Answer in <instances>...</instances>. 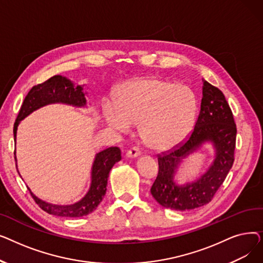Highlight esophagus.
Returning a JSON list of instances; mask_svg holds the SVG:
<instances>
[{"instance_id":"1","label":"esophagus","mask_w":263,"mask_h":263,"mask_svg":"<svg viewBox=\"0 0 263 263\" xmlns=\"http://www.w3.org/2000/svg\"><path fill=\"white\" fill-rule=\"evenodd\" d=\"M140 156H141V151L137 148H132V149L128 150L127 154H126V157L130 158V159H135V158L140 157Z\"/></svg>"}]
</instances>
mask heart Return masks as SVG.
<instances>
[{"label": "heart", "mask_w": 263, "mask_h": 263, "mask_svg": "<svg viewBox=\"0 0 263 263\" xmlns=\"http://www.w3.org/2000/svg\"><path fill=\"white\" fill-rule=\"evenodd\" d=\"M103 116L113 129L128 133L139 123L142 141L156 151L170 150L193 130L197 98L191 88L158 77H145L122 84L117 101H103Z\"/></svg>", "instance_id": "b5f03b06"}]
</instances>
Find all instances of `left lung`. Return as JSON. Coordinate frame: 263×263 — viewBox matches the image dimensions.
Returning a JSON list of instances; mask_svg holds the SVG:
<instances>
[{"instance_id":"obj_1","label":"left lung","mask_w":263,"mask_h":263,"mask_svg":"<svg viewBox=\"0 0 263 263\" xmlns=\"http://www.w3.org/2000/svg\"><path fill=\"white\" fill-rule=\"evenodd\" d=\"M202 99L195 128L187 141L170 154L159 156V174L150 189L164 208L189 211L209 203L223 184L234 161L237 127L224 93L202 79ZM213 145L214 161L194 182L178 185L174 177L181 163L204 144Z\"/></svg>"}]
</instances>
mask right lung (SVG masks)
Wrapping results in <instances>:
<instances>
[{
  "label": "right lung",
  "instance_id": "right-lung-1",
  "mask_svg": "<svg viewBox=\"0 0 263 263\" xmlns=\"http://www.w3.org/2000/svg\"><path fill=\"white\" fill-rule=\"evenodd\" d=\"M85 85H76L74 83L62 76H54L44 82L43 84L34 86L26 95L19 115L13 126L15 141L19 123L25 117L35 112L36 109L49 104L62 103L77 107H86L87 92L84 91ZM121 160V153L118 147L106 148L95 156L91 172L90 185L85 196L71 204H54L31 195L41 209L49 214L63 217H81L85 216L96 210L102 201L107 186V178L115 163ZM18 170V168H17Z\"/></svg>",
  "mask_w": 263,
  "mask_h": 263
}]
</instances>
